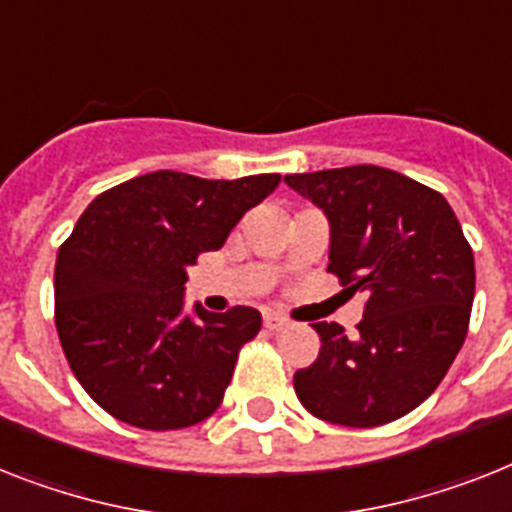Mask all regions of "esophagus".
Segmentation results:
<instances>
[{
    "instance_id": "obj_1",
    "label": "esophagus",
    "mask_w": 512,
    "mask_h": 512,
    "mask_svg": "<svg viewBox=\"0 0 512 512\" xmlns=\"http://www.w3.org/2000/svg\"><path fill=\"white\" fill-rule=\"evenodd\" d=\"M287 319L282 314H274V311H269V314H264V327L272 329V332H277V329H285L287 327Z\"/></svg>"
}]
</instances>
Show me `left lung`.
<instances>
[{"label": "left lung", "instance_id": "8db88e82", "mask_svg": "<svg viewBox=\"0 0 512 512\" xmlns=\"http://www.w3.org/2000/svg\"><path fill=\"white\" fill-rule=\"evenodd\" d=\"M329 219V266L366 295L356 335L316 322L322 350L295 371V395L329 424H390L424 403L463 348L474 306V251L442 193L356 164L285 175Z\"/></svg>", "mask_w": 512, "mask_h": 512}]
</instances>
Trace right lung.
<instances>
[{
	"label": "right lung",
	"instance_id": "add662e5",
	"mask_svg": "<svg viewBox=\"0 0 512 512\" xmlns=\"http://www.w3.org/2000/svg\"><path fill=\"white\" fill-rule=\"evenodd\" d=\"M280 175L204 180L159 170L96 196L54 266V322L75 379L109 416L170 432L209 418L261 314L183 311L188 266L219 251Z\"/></svg>",
	"mask_w": 512,
	"mask_h": 512
}]
</instances>
